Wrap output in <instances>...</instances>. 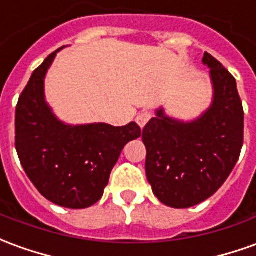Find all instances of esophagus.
<instances>
[{
	"instance_id": "1",
	"label": "esophagus",
	"mask_w": 256,
	"mask_h": 256,
	"mask_svg": "<svg viewBox=\"0 0 256 256\" xmlns=\"http://www.w3.org/2000/svg\"><path fill=\"white\" fill-rule=\"evenodd\" d=\"M151 118H152V114H151L150 110H141L140 114L137 115V118H136V122L138 123V126H140V128H144Z\"/></svg>"
}]
</instances>
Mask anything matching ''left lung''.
I'll list each match as a JSON object with an SVG mask.
<instances>
[{
	"mask_svg": "<svg viewBox=\"0 0 256 256\" xmlns=\"http://www.w3.org/2000/svg\"><path fill=\"white\" fill-rule=\"evenodd\" d=\"M214 104L191 123L156 112L142 128L146 173L159 201L170 208H190L208 200L226 182L244 142V110L233 74L210 54Z\"/></svg>",
	"mask_w": 256,
	"mask_h": 256,
	"instance_id": "1",
	"label": "left lung"
}]
</instances>
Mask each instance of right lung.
<instances>
[{
  "mask_svg": "<svg viewBox=\"0 0 256 256\" xmlns=\"http://www.w3.org/2000/svg\"><path fill=\"white\" fill-rule=\"evenodd\" d=\"M36 69L15 114V146L28 178L51 202L88 208L101 200L123 146L141 136L137 123L66 126L44 101V78L56 52Z\"/></svg>",
  "mask_w": 256,
  "mask_h": 256,
  "instance_id": "add662e5",
  "label": "right lung"
}]
</instances>
